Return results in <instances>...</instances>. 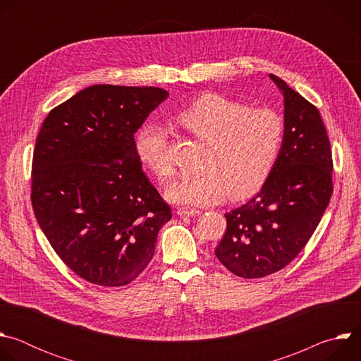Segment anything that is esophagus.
Instances as JSON below:
<instances>
[{"label": "esophagus", "instance_id": "esophagus-1", "mask_svg": "<svg viewBox=\"0 0 361 361\" xmlns=\"http://www.w3.org/2000/svg\"><path fill=\"white\" fill-rule=\"evenodd\" d=\"M177 214L180 216V217H195V216H198L200 214V212L198 210H194V209H178L177 210Z\"/></svg>", "mask_w": 361, "mask_h": 361}]
</instances>
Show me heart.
Here are the masks:
<instances>
[{"instance_id": "b5f03b06", "label": "heart", "mask_w": 361, "mask_h": 361, "mask_svg": "<svg viewBox=\"0 0 361 361\" xmlns=\"http://www.w3.org/2000/svg\"><path fill=\"white\" fill-rule=\"evenodd\" d=\"M176 120L207 148L200 164L202 171L167 185L169 201L210 205L227 194L240 200L259 191L269 178L284 137V121L274 110L248 109L241 101L209 92L181 110ZM134 151L157 180L171 177L167 133L160 124L145 123L135 131Z\"/></svg>"}]
</instances>
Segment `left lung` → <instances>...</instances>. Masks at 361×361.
<instances>
[{
	"mask_svg": "<svg viewBox=\"0 0 361 361\" xmlns=\"http://www.w3.org/2000/svg\"><path fill=\"white\" fill-rule=\"evenodd\" d=\"M284 98V137L259 194L226 214L216 248L223 266L243 279L286 267L317 228L333 192L330 140L319 110L277 75Z\"/></svg>",
	"mask_w": 361,
	"mask_h": 361,
	"instance_id": "8db88e82",
	"label": "left lung"
}]
</instances>
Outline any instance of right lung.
Here are the masks:
<instances>
[{
  "mask_svg": "<svg viewBox=\"0 0 361 361\" xmlns=\"http://www.w3.org/2000/svg\"><path fill=\"white\" fill-rule=\"evenodd\" d=\"M167 97L159 87L92 85L51 110L38 133L35 219L60 259L92 284L137 279L171 220L134 151L135 131Z\"/></svg>",
  "mask_w": 361,
  "mask_h": 361,
  "instance_id": "1",
  "label": "right lung"
}]
</instances>
